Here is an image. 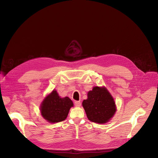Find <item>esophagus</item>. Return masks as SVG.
Instances as JSON below:
<instances>
[{
    "mask_svg": "<svg viewBox=\"0 0 158 158\" xmlns=\"http://www.w3.org/2000/svg\"><path fill=\"white\" fill-rule=\"evenodd\" d=\"M74 105L76 107H80L81 106V102L79 101H75L74 102Z\"/></svg>",
    "mask_w": 158,
    "mask_h": 158,
    "instance_id": "obj_1",
    "label": "esophagus"
}]
</instances>
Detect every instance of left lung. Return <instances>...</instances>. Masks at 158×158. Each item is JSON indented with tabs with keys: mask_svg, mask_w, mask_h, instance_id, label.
I'll return each instance as SVG.
<instances>
[{
	"mask_svg": "<svg viewBox=\"0 0 158 158\" xmlns=\"http://www.w3.org/2000/svg\"><path fill=\"white\" fill-rule=\"evenodd\" d=\"M82 106L89 120L99 124L109 122L116 112L114 99L106 87H94Z\"/></svg>",
	"mask_w": 158,
	"mask_h": 158,
	"instance_id": "left-lung-1",
	"label": "left lung"
}]
</instances>
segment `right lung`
<instances>
[{
	"mask_svg": "<svg viewBox=\"0 0 158 158\" xmlns=\"http://www.w3.org/2000/svg\"><path fill=\"white\" fill-rule=\"evenodd\" d=\"M73 102L69 97L60 98L56 90H52L42 102L40 111L42 117L51 123L64 121Z\"/></svg>",
	"mask_w": 158,
	"mask_h": 158,
	"instance_id": "right-lung-1",
	"label": "right lung"
}]
</instances>
